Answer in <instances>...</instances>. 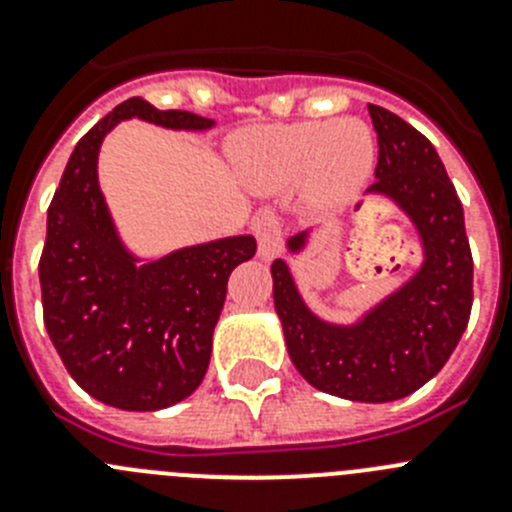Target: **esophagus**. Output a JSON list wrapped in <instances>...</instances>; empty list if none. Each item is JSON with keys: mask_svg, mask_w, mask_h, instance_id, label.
Instances as JSON below:
<instances>
[{"mask_svg": "<svg viewBox=\"0 0 512 512\" xmlns=\"http://www.w3.org/2000/svg\"><path fill=\"white\" fill-rule=\"evenodd\" d=\"M251 230L259 241V256L261 259H274L282 248V225H279L277 212L271 207H261L251 220Z\"/></svg>", "mask_w": 512, "mask_h": 512, "instance_id": "obj_1", "label": "esophagus"}]
</instances>
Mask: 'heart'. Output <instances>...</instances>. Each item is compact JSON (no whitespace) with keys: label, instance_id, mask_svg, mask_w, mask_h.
Instances as JSON below:
<instances>
[{"label":"heart","instance_id":"b5f03b06","mask_svg":"<svg viewBox=\"0 0 512 512\" xmlns=\"http://www.w3.org/2000/svg\"><path fill=\"white\" fill-rule=\"evenodd\" d=\"M374 135L356 117L330 122H284L243 133L235 158L248 182L264 192L300 182L312 207L351 200L374 169Z\"/></svg>","mask_w":512,"mask_h":512}]
</instances>
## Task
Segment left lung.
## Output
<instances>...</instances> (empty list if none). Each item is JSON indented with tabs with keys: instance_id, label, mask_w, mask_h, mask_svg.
<instances>
[{
	"instance_id": "1",
	"label": "left lung",
	"mask_w": 512,
	"mask_h": 512,
	"mask_svg": "<svg viewBox=\"0 0 512 512\" xmlns=\"http://www.w3.org/2000/svg\"><path fill=\"white\" fill-rule=\"evenodd\" d=\"M377 169L369 192L387 194L413 217L425 261L359 325H330L305 307L284 261L271 264L274 307L292 364L320 392L356 402H392L420 390L454 354L472 312L474 261L464 210L431 140L395 112L369 104ZM305 246V233L289 251Z\"/></svg>"
}]
</instances>
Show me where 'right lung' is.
Listing matches in <instances>:
<instances>
[{
	"mask_svg": "<svg viewBox=\"0 0 512 512\" xmlns=\"http://www.w3.org/2000/svg\"><path fill=\"white\" fill-rule=\"evenodd\" d=\"M205 130L212 120L130 97L76 143L48 207L43 323L81 390L120 410H161L205 379L230 271L256 253L251 235L182 248L135 266L117 241L97 184L102 138L120 120Z\"/></svg>",
	"mask_w": 512,
	"mask_h": 512,
	"instance_id": "right-lung-1",
	"label": "right lung"
}]
</instances>
